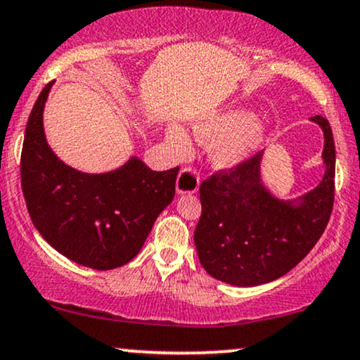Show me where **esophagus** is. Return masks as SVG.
Listing matches in <instances>:
<instances>
[{"label": "esophagus", "instance_id": "34e87169", "mask_svg": "<svg viewBox=\"0 0 360 360\" xmlns=\"http://www.w3.org/2000/svg\"><path fill=\"white\" fill-rule=\"evenodd\" d=\"M199 183V172L194 169V167H183L177 176V183H176V191L177 194H193L198 191Z\"/></svg>", "mask_w": 360, "mask_h": 360}]
</instances>
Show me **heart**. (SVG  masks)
I'll return each mask as SVG.
<instances>
[{
	"instance_id": "b5f03b06",
	"label": "heart",
	"mask_w": 360,
	"mask_h": 360,
	"mask_svg": "<svg viewBox=\"0 0 360 360\" xmlns=\"http://www.w3.org/2000/svg\"><path fill=\"white\" fill-rule=\"evenodd\" d=\"M194 133L201 143H212L211 161L214 166L233 169L257 151L266 139L267 127L262 121L254 120L248 109L234 108L198 122ZM167 139L179 153H186L191 146L188 134L179 126L169 127Z\"/></svg>"
}]
</instances>
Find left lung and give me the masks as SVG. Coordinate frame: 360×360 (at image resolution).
I'll return each instance as SVG.
<instances>
[{
  "instance_id": "8db88e82",
  "label": "left lung",
  "mask_w": 360,
  "mask_h": 360,
  "mask_svg": "<svg viewBox=\"0 0 360 360\" xmlns=\"http://www.w3.org/2000/svg\"><path fill=\"white\" fill-rule=\"evenodd\" d=\"M311 121L324 131L326 174L299 204L276 199L264 188L262 151L233 169L216 171L199 186L202 211L194 244L214 279L243 288L279 279L321 239L334 206L335 146L329 121L322 116Z\"/></svg>"
}]
</instances>
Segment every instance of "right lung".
I'll list each match as a JSON object with an SVG mask.
<instances>
[{
	"label": "right lung",
	"mask_w": 360,
	"mask_h": 360,
	"mask_svg": "<svg viewBox=\"0 0 360 360\" xmlns=\"http://www.w3.org/2000/svg\"><path fill=\"white\" fill-rule=\"evenodd\" d=\"M44 86L26 124L21 151V189L38 233L81 266L109 271L141 251L159 212L171 204L179 167L153 171L138 158L106 174L66 166L48 146Z\"/></svg>",
	"instance_id": "add662e5"
}]
</instances>
